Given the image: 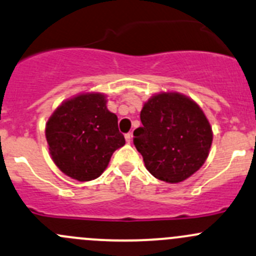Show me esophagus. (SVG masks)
I'll return each mask as SVG.
<instances>
[{"label": "esophagus", "instance_id": "esophagus-1", "mask_svg": "<svg viewBox=\"0 0 256 256\" xmlns=\"http://www.w3.org/2000/svg\"><path fill=\"white\" fill-rule=\"evenodd\" d=\"M131 138H132V134H131V132L126 134V135H125V140H126V142H128V144H130Z\"/></svg>", "mask_w": 256, "mask_h": 256}]
</instances>
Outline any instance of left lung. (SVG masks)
Wrapping results in <instances>:
<instances>
[{
  "mask_svg": "<svg viewBox=\"0 0 256 256\" xmlns=\"http://www.w3.org/2000/svg\"><path fill=\"white\" fill-rule=\"evenodd\" d=\"M140 118L142 126L134 131V144L153 176L176 184L202 166L212 128L195 102L179 93L156 94Z\"/></svg>",
  "mask_w": 256,
  "mask_h": 256,
  "instance_id": "8db88e82",
  "label": "left lung"
}]
</instances>
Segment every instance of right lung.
Listing matches in <instances>:
<instances>
[{
	"label": "right lung",
	"instance_id": "add662e5",
	"mask_svg": "<svg viewBox=\"0 0 256 256\" xmlns=\"http://www.w3.org/2000/svg\"><path fill=\"white\" fill-rule=\"evenodd\" d=\"M45 135L54 163L78 182L96 179L112 153L125 144L118 116L108 110L100 93L80 94L64 102L48 120Z\"/></svg>",
	"mask_w": 256,
	"mask_h": 256
}]
</instances>
